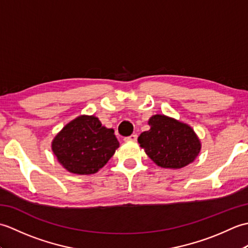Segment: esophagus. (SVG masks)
<instances>
[{"label": "esophagus", "mask_w": 248, "mask_h": 248, "mask_svg": "<svg viewBox=\"0 0 248 248\" xmlns=\"http://www.w3.org/2000/svg\"><path fill=\"white\" fill-rule=\"evenodd\" d=\"M136 140H138V135L136 134H132L130 136H127V138H124L125 141H135Z\"/></svg>", "instance_id": "esophagus-1"}]
</instances>
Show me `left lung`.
Instances as JSON below:
<instances>
[{"label":"left lung","mask_w":248,"mask_h":248,"mask_svg":"<svg viewBox=\"0 0 248 248\" xmlns=\"http://www.w3.org/2000/svg\"><path fill=\"white\" fill-rule=\"evenodd\" d=\"M148 124L150 130L139 136V143L157 166L177 170L196 159L202 144L188 124L160 114Z\"/></svg>","instance_id":"obj_1"}]
</instances>
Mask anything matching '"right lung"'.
<instances>
[{
	"label": "right lung",
	"mask_w": 248,
	"mask_h": 248,
	"mask_svg": "<svg viewBox=\"0 0 248 248\" xmlns=\"http://www.w3.org/2000/svg\"><path fill=\"white\" fill-rule=\"evenodd\" d=\"M118 147L114 130L103 127L94 116L87 115L71 120L52 141V151L57 161L77 175L97 172Z\"/></svg>",
	"instance_id": "add662e5"
}]
</instances>
